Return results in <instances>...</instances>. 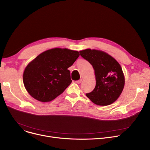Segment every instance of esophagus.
<instances>
[{"label": "esophagus", "instance_id": "obj_1", "mask_svg": "<svg viewBox=\"0 0 150 150\" xmlns=\"http://www.w3.org/2000/svg\"><path fill=\"white\" fill-rule=\"evenodd\" d=\"M81 81H82V80H81V79H80V80H77V81H76V83H78V84H80V83H81Z\"/></svg>", "mask_w": 150, "mask_h": 150}]
</instances>
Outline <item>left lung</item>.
I'll return each mask as SVG.
<instances>
[{"label": "left lung", "mask_w": 150, "mask_h": 150, "mask_svg": "<svg viewBox=\"0 0 150 150\" xmlns=\"http://www.w3.org/2000/svg\"><path fill=\"white\" fill-rule=\"evenodd\" d=\"M80 53L95 70L96 87L91 92L86 93V96L97 105L112 104L120 96L125 85L120 65L104 52L88 49L80 51Z\"/></svg>", "instance_id": "obj_1"}]
</instances>
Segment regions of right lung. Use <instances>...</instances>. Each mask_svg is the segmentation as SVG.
<instances>
[{
  "instance_id": "obj_1",
  "label": "right lung",
  "mask_w": 150,
  "mask_h": 150,
  "mask_svg": "<svg viewBox=\"0 0 150 150\" xmlns=\"http://www.w3.org/2000/svg\"><path fill=\"white\" fill-rule=\"evenodd\" d=\"M79 56L78 51L59 48L39 54L23 72V82L28 93L42 102L57 98L72 83L67 69Z\"/></svg>"
}]
</instances>
